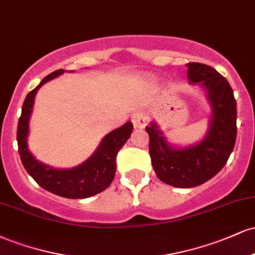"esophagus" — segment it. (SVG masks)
<instances>
[{"mask_svg":"<svg viewBox=\"0 0 255 255\" xmlns=\"http://www.w3.org/2000/svg\"><path fill=\"white\" fill-rule=\"evenodd\" d=\"M148 121V115L145 111H135V113L131 115V122H133L134 128H144L147 125Z\"/></svg>","mask_w":255,"mask_h":255,"instance_id":"esophagus-1","label":"esophagus"}]
</instances>
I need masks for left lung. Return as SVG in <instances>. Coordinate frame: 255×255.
I'll return each instance as SVG.
<instances>
[{"label": "left lung", "instance_id": "left-lung-1", "mask_svg": "<svg viewBox=\"0 0 255 255\" xmlns=\"http://www.w3.org/2000/svg\"><path fill=\"white\" fill-rule=\"evenodd\" d=\"M189 84L205 91L210 108L209 129L200 141L188 146L170 144L156 122L146 131L150 136V156L157 177L169 186L191 188L200 186L221 171L236 140V101L228 80L212 67L187 63Z\"/></svg>", "mask_w": 255, "mask_h": 255}]
</instances>
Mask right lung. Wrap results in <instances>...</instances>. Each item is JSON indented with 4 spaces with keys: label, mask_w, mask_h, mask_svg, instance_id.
Instances as JSON below:
<instances>
[{
    "label": "right lung",
    "mask_w": 255,
    "mask_h": 255,
    "mask_svg": "<svg viewBox=\"0 0 255 255\" xmlns=\"http://www.w3.org/2000/svg\"><path fill=\"white\" fill-rule=\"evenodd\" d=\"M64 72V69L52 72L40 81L36 89L26 96L22 104L21 116L17 122V147L26 171L42 188L63 198L85 199L103 192L113 182L116 171V154L129 139L133 131V125L131 122H127L122 127L108 133L102 139L101 144L92 156L74 168L57 169L36 159V157L28 150L27 145L34 97L37 91L44 84L60 77Z\"/></svg>",
    "instance_id": "right-lung-1"
}]
</instances>
